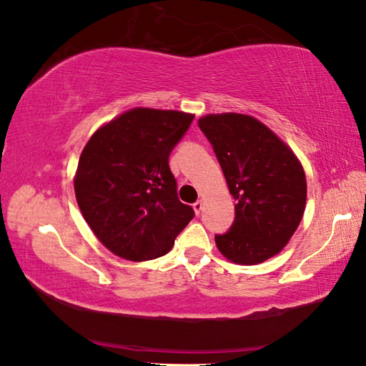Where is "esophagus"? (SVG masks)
I'll return each instance as SVG.
<instances>
[{"mask_svg":"<svg viewBox=\"0 0 366 366\" xmlns=\"http://www.w3.org/2000/svg\"><path fill=\"white\" fill-rule=\"evenodd\" d=\"M202 208H203V203H202V200H197V202L194 203V209H195V213H197V214H200V213H202Z\"/></svg>","mask_w":366,"mask_h":366,"instance_id":"1","label":"esophagus"}]
</instances>
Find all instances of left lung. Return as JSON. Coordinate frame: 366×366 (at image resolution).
<instances>
[{
    "mask_svg": "<svg viewBox=\"0 0 366 366\" xmlns=\"http://www.w3.org/2000/svg\"><path fill=\"white\" fill-rule=\"evenodd\" d=\"M235 200V218L216 234L219 252L239 264H257L282 250L299 227L307 181L292 150L252 116L224 113L198 119Z\"/></svg>",
    "mask_w": 366,
    "mask_h": 366,
    "instance_id": "1",
    "label": "left lung"
}]
</instances>
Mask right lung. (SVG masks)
<instances>
[{
  "label": "right lung",
  "mask_w": 366,
  "mask_h": 366,
  "mask_svg": "<svg viewBox=\"0 0 366 366\" xmlns=\"http://www.w3.org/2000/svg\"><path fill=\"white\" fill-rule=\"evenodd\" d=\"M194 116L135 108L92 135L74 190L86 224L114 255L147 262L168 253L194 208L179 200L169 154Z\"/></svg>",
  "instance_id": "1"
}]
</instances>
